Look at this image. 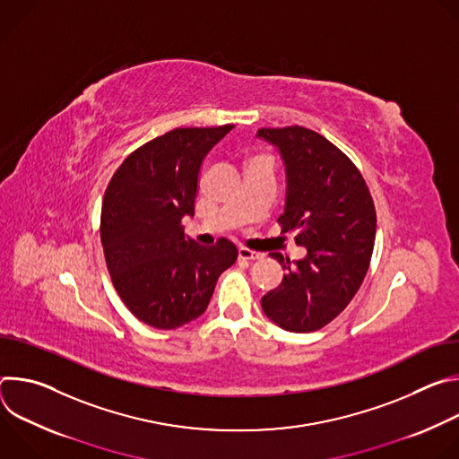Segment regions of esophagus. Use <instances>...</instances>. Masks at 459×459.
<instances>
[{
    "label": "esophagus",
    "mask_w": 459,
    "mask_h": 459,
    "mask_svg": "<svg viewBox=\"0 0 459 459\" xmlns=\"http://www.w3.org/2000/svg\"><path fill=\"white\" fill-rule=\"evenodd\" d=\"M238 254H239L241 259H247V261H255V259H264L265 257L264 252H255V250H250V248H245V247H239Z\"/></svg>",
    "instance_id": "34e87169"
}]
</instances>
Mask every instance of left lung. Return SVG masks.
Masks as SVG:
<instances>
[{
    "label": "left lung",
    "mask_w": 459,
    "mask_h": 459,
    "mask_svg": "<svg viewBox=\"0 0 459 459\" xmlns=\"http://www.w3.org/2000/svg\"><path fill=\"white\" fill-rule=\"evenodd\" d=\"M257 138L278 147L287 172L281 232H296L303 259L273 252L285 276L261 307L289 333H314L356 296L368 271L376 209L358 167L329 140L305 126L259 128Z\"/></svg>",
    "instance_id": "1"
}]
</instances>
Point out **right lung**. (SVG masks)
I'll use <instances>...</instances> for the list:
<instances>
[{"label":"right lung","instance_id":"right-lung-1","mask_svg":"<svg viewBox=\"0 0 459 459\" xmlns=\"http://www.w3.org/2000/svg\"><path fill=\"white\" fill-rule=\"evenodd\" d=\"M232 128H174L128 154L105 190L100 234L107 269L126 308L154 329L200 317L238 257L232 241L204 247L181 225L194 216L205 156Z\"/></svg>","mask_w":459,"mask_h":459}]
</instances>
